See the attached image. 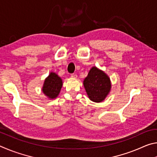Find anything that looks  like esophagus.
I'll use <instances>...</instances> for the list:
<instances>
[{"instance_id": "obj_1", "label": "esophagus", "mask_w": 157, "mask_h": 157, "mask_svg": "<svg viewBox=\"0 0 157 157\" xmlns=\"http://www.w3.org/2000/svg\"><path fill=\"white\" fill-rule=\"evenodd\" d=\"M71 78H75V79H76L77 78H78V75H76V74H71Z\"/></svg>"}]
</instances>
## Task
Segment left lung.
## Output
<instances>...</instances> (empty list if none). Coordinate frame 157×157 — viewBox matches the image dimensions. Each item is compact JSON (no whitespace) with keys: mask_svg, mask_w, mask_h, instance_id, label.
Segmentation results:
<instances>
[{"mask_svg":"<svg viewBox=\"0 0 157 157\" xmlns=\"http://www.w3.org/2000/svg\"><path fill=\"white\" fill-rule=\"evenodd\" d=\"M86 94L94 102H101L109 94L111 83L109 77L96 66H93L83 81Z\"/></svg>","mask_w":157,"mask_h":157,"instance_id":"left-lung-1","label":"left lung"}]
</instances>
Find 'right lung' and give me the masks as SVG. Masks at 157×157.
Returning <instances> with one entry per match:
<instances>
[{
    "mask_svg": "<svg viewBox=\"0 0 157 157\" xmlns=\"http://www.w3.org/2000/svg\"><path fill=\"white\" fill-rule=\"evenodd\" d=\"M63 85L62 78L54 72H50L45 79L42 92L50 100L55 99L59 95Z\"/></svg>",
    "mask_w": 157,
    "mask_h": 157,
    "instance_id": "1",
    "label": "right lung"
}]
</instances>
